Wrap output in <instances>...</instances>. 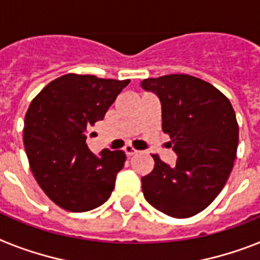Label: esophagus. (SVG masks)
<instances>
[{
	"label": "esophagus",
	"instance_id": "obj_1",
	"mask_svg": "<svg viewBox=\"0 0 260 260\" xmlns=\"http://www.w3.org/2000/svg\"><path fill=\"white\" fill-rule=\"evenodd\" d=\"M124 153H125L128 157H131V156H134V154H136L137 150L135 149V148L131 147V145H125V147H124Z\"/></svg>",
	"mask_w": 260,
	"mask_h": 260
}]
</instances>
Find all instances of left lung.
I'll use <instances>...</instances> for the list:
<instances>
[{
    "mask_svg": "<svg viewBox=\"0 0 260 260\" xmlns=\"http://www.w3.org/2000/svg\"><path fill=\"white\" fill-rule=\"evenodd\" d=\"M161 103L162 131L177 154L171 167L153 154L154 168L141 178L145 200L174 218L206 209L223 189L237 157L239 128L230 100L210 83L186 74L141 82Z\"/></svg>",
    "mask_w": 260,
    "mask_h": 260,
    "instance_id": "obj_1",
    "label": "left lung"
}]
</instances>
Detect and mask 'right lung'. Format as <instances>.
Instances as JSON below:
<instances>
[{
    "label": "right lung",
    "instance_id": "obj_1",
    "mask_svg": "<svg viewBox=\"0 0 260 260\" xmlns=\"http://www.w3.org/2000/svg\"><path fill=\"white\" fill-rule=\"evenodd\" d=\"M129 80L67 74L50 82L30 103L23 144L37 182L64 210H92L112 193L125 161L123 150L87 147V131L104 115Z\"/></svg>",
    "mask_w": 260,
    "mask_h": 260
}]
</instances>
